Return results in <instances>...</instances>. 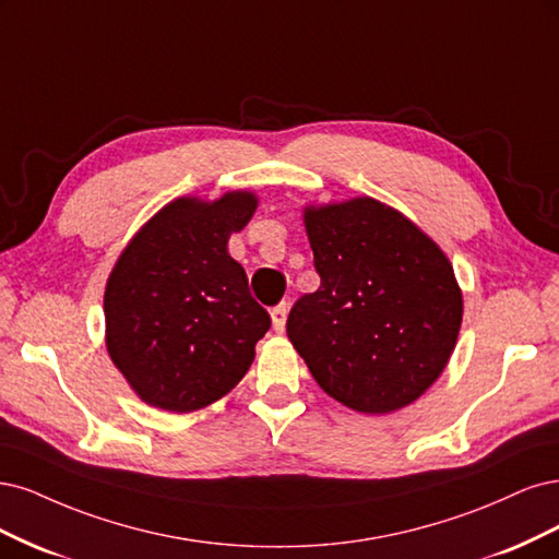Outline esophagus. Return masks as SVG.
<instances>
[{"label": "esophagus", "instance_id": "obj_1", "mask_svg": "<svg viewBox=\"0 0 559 559\" xmlns=\"http://www.w3.org/2000/svg\"><path fill=\"white\" fill-rule=\"evenodd\" d=\"M285 320H287V304H278L272 309V325L276 332H283L285 330Z\"/></svg>", "mask_w": 559, "mask_h": 559}]
</instances>
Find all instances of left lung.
Segmentation results:
<instances>
[{"label": "left lung", "instance_id": "left-lung-1", "mask_svg": "<svg viewBox=\"0 0 559 559\" xmlns=\"http://www.w3.org/2000/svg\"><path fill=\"white\" fill-rule=\"evenodd\" d=\"M320 287L287 316L316 383L359 413L416 402L455 350L462 290L453 264L404 213L371 197L306 206Z\"/></svg>", "mask_w": 559, "mask_h": 559}]
</instances>
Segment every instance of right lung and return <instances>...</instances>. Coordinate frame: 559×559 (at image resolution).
<instances>
[{
  "label": "right lung",
  "mask_w": 559,
  "mask_h": 559,
  "mask_svg": "<svg viewBox=\"0 0 559 559\" xmlns=\"http://www.w3.org/2000/svg\"><path fill=\"white\" fill-rule=\"evenodd\" d=\"M258 209L248 190L178 197L143 225L106 281V350L141 402L200 411L237 385L272 318L227 253Z\"/></svg>",
  "instance_id": "1"
}]
</instances>
